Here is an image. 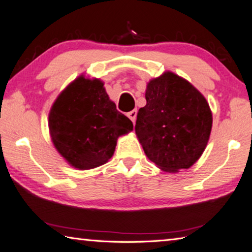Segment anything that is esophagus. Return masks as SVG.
<instances>
[{
	"label": "esophagus",
	"instance_id": "obj_1",
	"mask_svg": "<svg viewBox=\"0 0 252 252\" xmlns=\"http://www.w3.org/2000/svg\"><path fill=\"white\" fill-rule=\"evenodd\" d=\"M126 116H127V118H129L132 122H135L136 116H138V111H136V110H132V111H130V112H127Z\"/></svg>",
	"mask_w": 252,
	"mask_h": 252
}]
</instances>
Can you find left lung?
<instances>
[{"label":"left lung","instance_id":"obj_1","mask_svg":"<svg viewBox=\"0 0 252 252\" xmlns=\"http://www.w3.org/2000/svg\"><path fill=\"white\" fill-rule=\"evenodd\" d=\"M140 108L135 134L150 161L177 173L198 161L208 143L213 114L204 95L172 71L151 79Z\"/></svg>","mask_w":252,"mask_h":252}]
</instances>
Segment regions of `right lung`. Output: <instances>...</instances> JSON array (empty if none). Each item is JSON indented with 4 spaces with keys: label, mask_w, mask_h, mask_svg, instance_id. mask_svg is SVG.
Returning <instances> with one entry per match:
<instances>
[{
    "label": "right lung",
    "mask_w": 252,
    "mask_h": 252,
    "mask_svg": "<svg viewBox=\"0 0 252 252\" xmlns=\"http://www.w3.org/2000/svg\"><path fill=\"white\" fill-rule=\"evenodd\" d=\"M103 81L85 75L71 81L48 114L49 134L57 152L77 170H91L112 158L118 138L133 123L117 110Z\"/></svg>",
    "instance_id": "add662e5"
}]
</instances>
